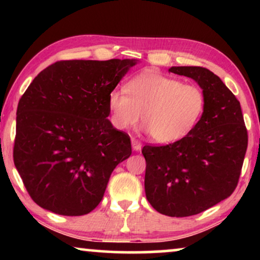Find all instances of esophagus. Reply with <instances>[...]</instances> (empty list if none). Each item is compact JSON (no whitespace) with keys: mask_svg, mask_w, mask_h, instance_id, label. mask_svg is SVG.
Masks as SVG:
<instances>
[{"mask_svg":"<svg viewBox=\"0 0 260 260\" xmlns=\"http://www.w3.org/2000/svg\"><path fill=\"white\" fill-rule=\"evenodd\" d=\"M131 145H133L134 150H136V151L141 150V148H142L141 142L138 141V140H136V138H131Z\"/></svg>","mask_w":260,"mask_h":260,"instance_id":"34e87169","label":"esophagus"}]
</instances>
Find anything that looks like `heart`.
Masks as SVG:
<instances>
[{"label":"heart","mask_w":260,"mask_h":260,"mask_svg":"<svg viewBox=\"0 0 260 260\" xmlns=\"http://www.w3.org/2000/svg\"><path fill=\"white\" fill-rule=\"evenodd\" d=\"M124 90H112L108 106L112 125L118 130L140 122L157 143L168 144L189 135L205 111L206 97L198 85L176 78L144 72L133 78Z\"/></svg>","instance_id":"obj_1"}]
</instances>
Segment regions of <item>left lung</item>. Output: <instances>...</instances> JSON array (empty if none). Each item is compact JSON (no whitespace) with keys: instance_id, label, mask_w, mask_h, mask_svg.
<instances>
[{"instance_id":"left-lung-1","label":"left lung","mask_w":260,"mask_h":260,"mask_svg":"<svg viewBox=\"0 0 260 260\" xmlns=\"http://www.w3.org/2000/svg\"><path fill=\"white\" fill-rule=\"evenodd\" d=\"M169 72L191 78L206 97L193 131L167 145H144L148 201L168 216L199 214L236 189L247 149L240 103L218 76L200 66H174Z\"/></svg>"}]
</instances>
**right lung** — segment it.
Segmentation results:
<instances>
[{
    "label": "right lung",
    "mask_w": 260,
    "mask_h": 260,
    "mask_svg": "<svg viewBox=\"0 0 260 260\" xmlns=\"http://www.w3.org/2000/svg\"><path fill=\"white\" fill-rule=\"evenodd\" d=\"M135 63L61 60L41 71L22 94L14 165L40 207L78 216L102 201L113 169L131 155L129 135L108 119V97Z\"/></svg>",
    "instance_id": "1"
}]
</instances>
